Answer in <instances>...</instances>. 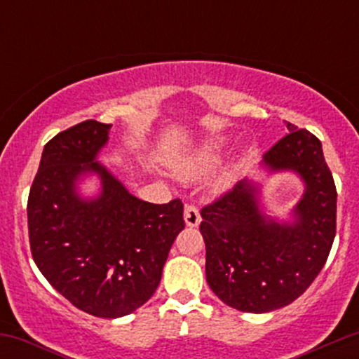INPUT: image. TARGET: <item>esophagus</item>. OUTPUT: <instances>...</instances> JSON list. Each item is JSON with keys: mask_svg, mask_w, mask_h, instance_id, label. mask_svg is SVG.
<instances>
[{"mask_svg": "<svg viewBox=\"0 0 359 359\" xmlns=\"http://www.w3.org/2000/svg\"><path fill=\"white\" fill-rule=\"evenodd\" d=\"M184 219H185V224H187L189 228H196V226H199V222H201L199 209H197L194 204L185 205Z\"/></svg>", "mask_w": 359, "mask_h": 359, "instance_id": "1", "label": "esophagus"}]
</instances>
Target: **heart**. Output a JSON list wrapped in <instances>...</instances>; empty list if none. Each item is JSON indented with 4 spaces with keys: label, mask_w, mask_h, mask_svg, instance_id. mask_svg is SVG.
I'll return each instance as SVG.
<instances>
[{
    "label": "heart",
    "mask_w": 359,
    "mask_h": 359,
    "mask_svg": "<svg viewBox=\"0 0 359 359\" xmlns=\"http://www.w3.org/2000/svg\"><path fill=\"white\" fill-rule=\"evenodd\" d=\"M222 147H224V140L219 138L205 143V145L201 148V150H197L194 155L175 162V172L180 177H196L204 174L205 170H209V168L219 160Z\"/></svg>",
    "instance_id": "1"
}]
</instances>
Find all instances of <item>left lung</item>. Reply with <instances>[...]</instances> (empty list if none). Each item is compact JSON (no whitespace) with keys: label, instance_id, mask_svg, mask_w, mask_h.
I'll return each mask as SVG.
<instances>
[{"label":"left lung","instance_id":"left-lung-1","mask_svg":"<svg viewBox=\"0 0 359 359\" xmlns=\"http://www.w3.org/2000/svg\"><path fill=\"white\" fill-rule=\"evenodd\" d=\"M288 133L263 156L270 172H295L306 184L294 221L259 209V187L243 179L201 211L205 278L226 306L270 312L299 299L323 270L336 236L334 179L311 131L287 123Z\"/></svg>","mask_w":359,"mask_h":359}]
</instances>
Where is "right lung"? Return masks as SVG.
Here are the masks:
<instances>
[{"instance_id":"add662e5","label":"right lung","mask_w":359,"mask_h":359,"mask_svg":"<svg viewBox=\"0 0 359 359\" xmlns=\"http://www.w3.org/2000/svg\"><path fill=\"white\" fill-rule=\"evenodd\" d=\"M109 130L88 119L43 147L27 216L32 257L48 283L81 311L116 319L155 294L185 224L182 201L138 199L96 162ZM86 173L102 179L94 200L76 194V180Z\"/></svg>"}]
</instances>
